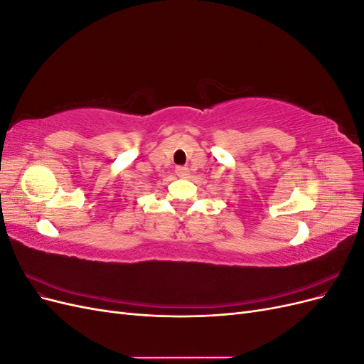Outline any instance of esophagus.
I'll return each mask as SVG.
<instances>
[{"label":"esophagus","instance_id":"1","mask_svg":"<svg viewBox=\"0 0 364 364\" xmlns=\"http://www.w3.org/2000/svg\"><path fill=\"white\" fill-rule=\"evenodd\" d=\"M176 174L179 176V178H182V179H185V178H188V174H190V170L186 168V167H176Z\"/></svg>","mask_w":364,"mask_h":364}]
</instances>
